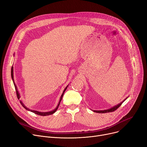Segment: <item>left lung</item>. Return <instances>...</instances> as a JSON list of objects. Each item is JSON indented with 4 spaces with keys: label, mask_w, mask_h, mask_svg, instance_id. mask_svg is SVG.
I'll return each instance as SVG.
<instances>
[{
    "label": "left lung",
    "mask_w": 147,
    "mask_h": 147,
    "mask_svg": "<svg viewBox=\"0 0 147 147\" xmlns=\"http://www.w3.org/2000/svg\"><path fill=\"white\" fill-rule=\"evenodd\" d=\"M128 98V97L127 98H126L125 99H124L123 100H122V102H121V103H119V104H118V105H116L115 106H114V107H112V108H109V109H105V110H99V111H96V110H92L94 112H96V113H101V114H102V113H107V112H114V111H115L117 108H118L121 105V104L124 102V101H125Z\"/></svg>",
    "instance_id": "left-lung-1"
}]
</instances>
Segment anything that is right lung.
<instances>
[{"mask_svg": "<svg viewBox=\"0 0 147 147\" xmlns=\"http://www.w3.org/2000/svg\"><path fill=\"white\" fill-rule=\"evenodd\" d=\"M11 76H12V80H13V84H14V85H15V89H16V95H17V97H18V99H20V94H19V91H18V88H17V86H16V84H15V82H14V79H13V66H12V69H11ZM67 86H68V85H67V86L65 88V89L63 90V93H62V95L61 96L60 100H59V103H58V105H57V107H56V108H55L53 110H52V111H49V112H39V111H35V110H31L30 109H29L28 108H27V107H26L24 104V103L22 102V101H21L20 100H19V101H20V103L21 104V105H22V106H23V107H24V108H25L26 110L29 111H31V112H33V113H35V114H37V115H41V116H47V115H52V114H53V113H55V112L56 111V110L58 109V107H59V104H60L61 101V100H62V99L63 95V94H64V92H65V91H66V89H67Z\"/></svg>", "mask_w": 147, "mask_h": 147, "instance_id": "right-lung-1", "label": "right lung"}]
</instances>
